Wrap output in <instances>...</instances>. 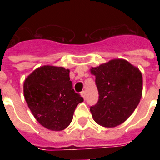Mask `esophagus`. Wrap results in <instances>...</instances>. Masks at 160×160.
<instances>
[{"label": "esophagus", "instance_id": "1", "mask_svg": "<svg viewBox=\"0 0 160 160\" xmlns=\"http://www.w3.org/2000/svg\"><path fill=\"white\" fill-rule=\"evenodd\" d=\"M81 96H82L84 99H85V97H86V93H85V91H82V92H81Z\"/></svg>", "mask_w": 160, "mask_h": 160}]
</instances>
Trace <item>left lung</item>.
Returning a JSON list of instances; mask_svg holds the SVG:
<instances>
[{
  "instance_id": "obj_1",
  "label": "left lung",
  "mask_w": 160,
  "mask_h": 160,
  "mask_svg": "<svg viewBox=\"0 0 160 160\" xmlns=\"http://www.w3.org/2000/svg\"><path fill=\"white\" fill-rule=\"evenodd\" d=\"M99 91L97 104L90 107L97 124L113 128L124 123L139 105L143 78L139 68L124 59H113L91 67Z\"/></svg>"
}]
</instances>
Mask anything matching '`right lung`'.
Segmentation results:
<instances>
[{
  "label": "right lung",
  "instance_id": "obj_1",
  "mask_svg": "<svg viewBox=\"0 0 160 160\" xmlns=\"http://www.w3.org/2000/svg\"><path fill=\"white\" fill-rule=\"evenodd\" d=\"M23 90L36 120L53 131L63 130L71 123L75 108L84 100L73 89L70 70L54 65L36 69L24 81Z\"/></svg>",
  "mask_w": 160,
  "mask_h": 160
}]
</instances>
